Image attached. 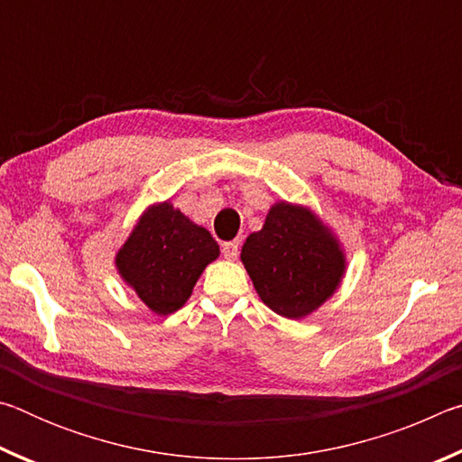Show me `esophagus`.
Returning a JSON list of instances; mask_svg holds the SVG:
<instances>
[{"mask_svg": "<svg viewBox=\"0 0 462 462\" xmlns=\"http://www.w3.org/2000/svg\"><path fill=\"white\" fill-rule=\"evenodd\" d=\"M238 250H240V242L238 240H232V242H226V245H222V254L226 256V259H236L238 256Z\"/></svg>", "mask_w": 462, "mask_h": 462, "instance_id": "1", "label": "esophagus"}]
</instances>
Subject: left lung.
Wrapping results in <instances>:
<instances>
[{"label": "left lung", "instance_id": "obj_1", "mask_svg": "<svg viewBox=\"0 0 462 462\" xmlns=\"http://www.w3.org/2000/svg\"><path fill=\"white\" fill-rule=\"evenodd\" d=\"M261 300L283 318H303L334 293L344 273L336 240L308 209L281 201L242 246Z\"/></svg>", "mask_w": 462, "mask_h": 462}]
</instances>
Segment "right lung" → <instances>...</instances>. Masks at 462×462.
I'll list each match as a JSON object with an SVG mask.
<instances>
[{"label": "right lung", "mask_w": 462, "mask_h": 462, "mask_svg": "<svg viewBox=\"0 0 462 462\" xmlns=\"http://www.w3.org/2000/svg\"><path fill=\"white\" fill-rule=\"evenodd\" d=\"M220 254L206 228L161 203L148 209L116 256L120 275L154 314H173L189 300L195 281Z\"/></svg>", "instance_id": "add662e5"}]
</instances>
